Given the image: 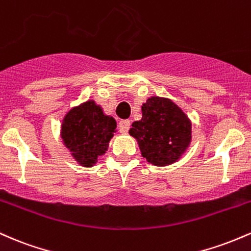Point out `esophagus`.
I'll return each instance as SVG.
<instances>
[{
	"instance_id": "esophagus-1",
	"label": "esophagus",
	"mask_w": 251,
	"mask_h": 251,
	"mask_svg": "<svg viewBox=\"0 0 251 251\" xmlns=\"http://www.w3.org/2000/svg\"><path fill=\"white\" fill-rule=\"evenodd\" d=\"M129 128H130V121L129 120H122L120 123H118V129L122 134L128 133Z\"/></svg>"
}]
</instances>
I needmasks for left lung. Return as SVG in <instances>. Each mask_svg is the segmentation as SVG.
I'll list each match as a JSON object with an SVG mask.
<instances>
[{"instance_id": "obj_1", "label": "left lung", "mask_w": 251, "mask_h": 251, "mask_svg": "<svg viewBox=\"0 0 251 251\" xmlns=\"http://www.w3.org/2000/svg\"><path fill=\"white\" fill-rule=\"evenodd\" d=\"M141 109L142 118L131 125L129 134L142 156L159 167L178 161L192 140L190 118L171 100L157 96L148 98Z\"/></svg>"}]
</instances>
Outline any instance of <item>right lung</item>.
Wrapping results in <instances>:
<instances>
[{
    "label": "right lung",
    "instance_id": "obj_1",
    "mask_svg": "<svg viewBox=\"0 0 251 251\" xmlns=\"http://www.w3.org/2000/svg\"><path fill=\"white\" fill-rule=\"evenodd\" d=\"M115 131V118L104 114L95 100H88L65 115L60 135L73 159L80 166L92 167L108 151Z\"/></svg>",
    "mask_w": 251,
    "mask_h": 251
}]
</instances>
